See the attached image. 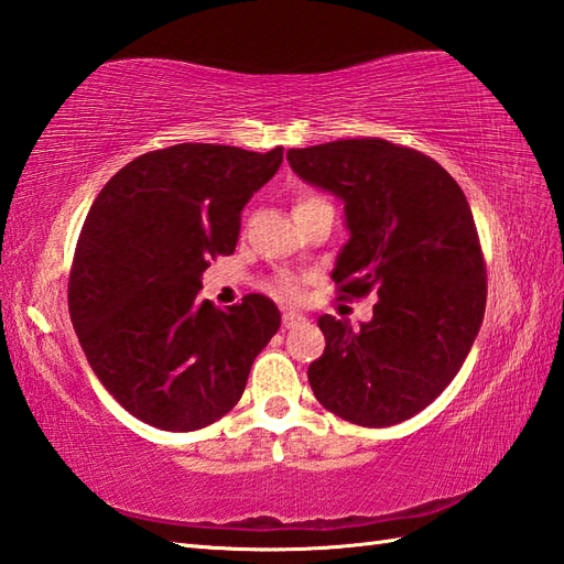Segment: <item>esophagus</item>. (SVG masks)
Returning a JSON list of instances; mask_svg holds the SVG:
<instances>
[{
    "instance_id": "1",
    "label": "esophagus",
    "mask_w": 564,
    "mask_h": 564,
    "mask_svg": "<svg viewBox=\"0 0 564 564\" xmlns=\"http://www.w3.org/2000/svg\"><path fill=\"white\" fill-rule=\"evenodd\" d=\"M306 323V316L296 314V311H284L282 314V325L284 328H299V325Z\"/></svg>"
}]
</instances>
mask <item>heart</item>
<instances>
[{"mask_svg": "<svg viewBox=\"0 0 564 564\" xmlns=\"http://www.w3.org/2000/svg\"><path fill=\"white\" fill-rule=\"evenodd\" d=\"M318 203H325V199L321 195H316V193H308L304 197H299L296 207L318 205ZM272 286H274V292H278L284 299H299V296H302V282H299L296 278H292V274H278V278H274V282H272Z\"/></svg>", "mask_w": 564, "mask_h": 564, "instance_id": "b5f03b06", "label": "heart"}]
</instances>
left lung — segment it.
<instances>
[{"instance_id": "obj_1", "label": "left lung", "mask_w": 564, "mask_h": 564, "mask_svg": "<svg viewBox=\"0 0 564 564\" xmlns=\"http://www.w3.org/2000/svg\"><path fill=\"white\" fill-rule=\"evenodd\" d=\"M286 159L345 203L337 294L379 296L359 330L318 318L325 352L308 383L337 417L391 427L452 383L480 330L487 270L468 199L432 156L381 137L290 149Z\"/></svg>"}]
</instances>
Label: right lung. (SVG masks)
Returning <instances> with one entry per match:
<instances>
[{"label":"right lung","mask_w":564,"mask_h":564,"mask_svg":"<svg viewBox=\"0 0 564 564\" xmlns=\"http://www.w3.org/2000/svg\"><path fill=\"white\" fill-rule=\"evenodd\" d=\"M282 152L154 149L94 199L74 248L69 316L98 381L137 420L193 432L241 400L280 311L262 294L224 311L199 302V274L234 253L241 212L278 173Z\"/></svg>","instance_id":"right-lung-1"}]
</instances>
